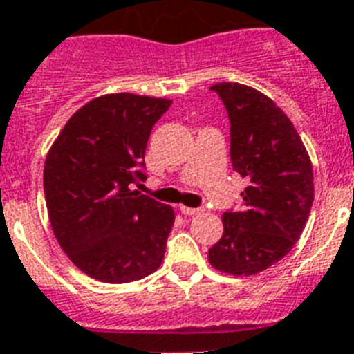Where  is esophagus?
Here are the masks:
<instances>
[{
	"label": "esophagus",
	"mask_w": 354,
	"mask_h": 354,
	"mask_svg": "<svg viewBox=\"0 0 354 354\" xmlns=\"http://www.w3.org/2000/svg\"><path fill=\"white\" fill-rule=\"evenodd\" d=\"M180 211H182V214H185V216H196V214H200V212L203 211V209H194V207H180Z\"/></svg>",
	"instance_id": "1"
}]
</instances>
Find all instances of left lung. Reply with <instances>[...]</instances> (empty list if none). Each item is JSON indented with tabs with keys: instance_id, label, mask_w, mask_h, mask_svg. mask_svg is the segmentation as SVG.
Listing matches in <instances>:
<instances>
[{
	"instance_id": "left-lung-1",
	"label": "left lung",
	"mask_w": 354,
	"mask_h": 354,
	"mask_svg": "<svg viewBox=\"0 0 354 354\" xmlns=\"http://www.w3.org/2000/svg\"><path fill=\"white\" fill-rule=\"evenodd\" d=\"M231 122L232 169L249 185L242 209L223 212V234L209 249L214 269L251 277L280 261L311 212L313 165L291 120L266 94L240 83H216Z\"/></svg>"
}]
</instances>
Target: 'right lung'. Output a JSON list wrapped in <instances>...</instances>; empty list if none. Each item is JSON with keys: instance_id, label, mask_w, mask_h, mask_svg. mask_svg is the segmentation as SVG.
I'll return each instance as SVG.
<instances>
[{"instance_id": "obj_1", "label": "right lung", "mask_w": 354, "mask_h": 354, "mask_svg": "<svg viewBox=\"0 0 354 354\" xmlns=\"http://www.w3.org/2000/svg\"><path fill=\"white\" fill-rule=\"evenodd\" d=\"M171 103L127 93L100 96L74 112L48 151V220L57 243L87 277L127 283L162 263L174 211L131 185L147 180L149 136Z\"/></svg>"}]
</instances>
